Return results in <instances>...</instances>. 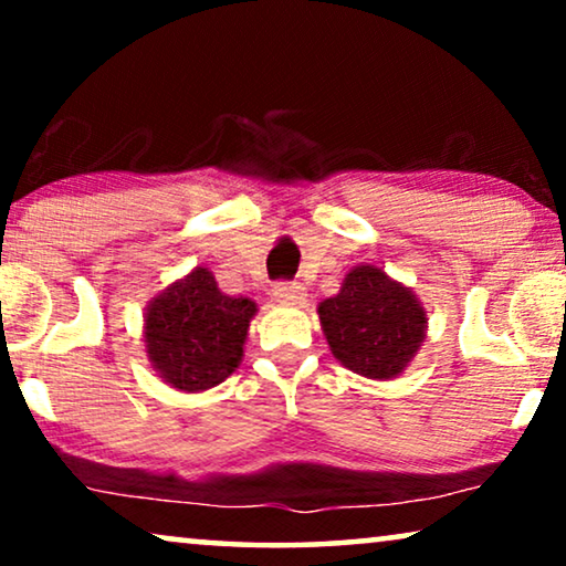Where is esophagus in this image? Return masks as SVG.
<instances>
[{
    "label": "esophagus",
    "instance_id": "34e87169",
    "mask_svg": "<svg viewBox=\"0 0 566 566\" xmlns=\"http://www.w3.org/2000/svg\"><path fill=\"white\" fill-rule=\"evenodd\" d=\"M273 296L275 301H281V304H304L306 289L301 283H277L273 289Z\"/></svg>",
    "mask_w": 566,
    "mask_h": 566
}]
</instances>
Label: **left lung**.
<instances>
[{
    "mask_svg": "<svg viewBox=\"0 0 566 566\" xmlns=\"http://www.w3.org/2000/svg\"><path fill=\"white\" fill-rule=\"evenodd\" d=\"M316 314L332 355L353 374L378 381L397 378L428 332V312L412 289L368 262L355 265Z\"/></svg>",
    "mask_w": 566,
    "mask_h": 566,
    "instance_id": "obj_1",
    "label": "left lung"
}]
</instances>
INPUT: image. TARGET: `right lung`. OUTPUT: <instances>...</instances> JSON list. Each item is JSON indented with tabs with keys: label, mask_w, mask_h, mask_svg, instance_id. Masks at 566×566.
Listing matches in <instances>:
<instances>
[{
	"label": "right lung",
	"mask_w": 566,
	"mask_h": 566,
	"mask_svg": "<svg viewBox=\"0 0 566 566\" xmlns=\"http://www.w3.org/2000/svg\"><path fill=\"white\" fill-rule=\"evenodd\" d=\"M254 314L258 304L227 296L211 270H190L146 306L144 343L151 368L177 391L213 389L242 363Z\"/></svg>",
	"instance_id": "obj_1"
}]
</instances>
